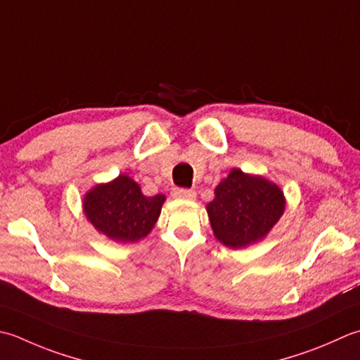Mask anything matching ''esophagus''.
Returning a JSON list of instances; mask_svg holds the SVG:
<instances>
[{
    "label": "esophagus",
    "mask_w": 360,
    "mask_h": 360,
    "mask_svg": "<svg viewBox=\"0 0 360 360\" xmlns=\"http://www.w3.org/2000/svg\"><path fill=\"white\" fill-rule=\"evenodd\" d=\"M173 196L174 198H181V200H195L196 193L192 188H174Z\"/></svg>",
    "instance_id": "34e87169"
}]
</instances>
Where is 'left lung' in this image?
Wrapping results in <instances>:
<instances>
[{
    "label": "left lung",
    "instance_id": "obj_1",
    "mask_svg": "<svg viewBox=\"0 0 360 360\" xmlns=\"http://www.w3.org/2000/svg\"><path fill=\"white\" fill-rule=\"evenodd\" d=\"M214 193L206 206L210 228L217 240L232 250L264 240L285 210V196L278 184L240 168H232Z\"/></svg>",
    "mask_w": 360,
    "mask_h": 360
}]
</instances>
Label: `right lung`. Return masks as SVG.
<instances>
[{"label":"right lung","instance_id":"right-lung-1","mask_svg":"<svg viewBox=\"0 0 360 360\" xmlns=\"http://www.w3.org/2000/svg\"><path fill=\"white\" fill-rule=\"evenodd\" d=\"M165 195L146 196L128 174L91 187L82 198V210L100 234L117 243H134L153 231Z\"/></svg>","mask_w":360,"mask_h":360}]
</instances>
